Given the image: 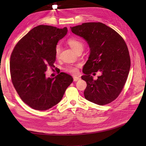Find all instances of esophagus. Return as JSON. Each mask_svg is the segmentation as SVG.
<instances>
[{"label":"esophagus","instance_id":"1","mask_svg":"<svg viewBox=\"0 0 146 146\" xmlns=\"http://www.w3.org/2000/svg\"><path fill=\"white\" fill-rule=\"evenodd\" d=\"M79 80H80V77H74V82H77Z\"/></svg>","mask_w":146,"mask_h":146}]
</instances>
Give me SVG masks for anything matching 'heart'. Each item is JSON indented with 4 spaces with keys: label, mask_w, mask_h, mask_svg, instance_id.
Masks as SVG:
<instances>
[{
    "label": "heart",
    "mask_w": 146,
    "mask_h": 146,
    "mask_svg": "<svg viewBox=\"0 0 146 146\" xmlns=\"http://www.w3.org/2000/svg\"><path fill=\"white\" fill-rule=\"evenodd\" d=\"M68 44L71 47L72 49L75 52H77L79 50H83V44L76 38H70L67 41ZM61 52V46L60 45H56L55 48V56L56 58H58L60 55ZM66 71L69 72L73 74H76L78 72V69L76 66H70L66 69Z\"/></svg>",
    "instance_id": "obj_1"
}]
</instances>
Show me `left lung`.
<instances>
[{"label": "left lung", "instance_id": "obj_1", "mask_svg": "<svg viewBox=\"0 0 146 146\" xmlns=\"http://www.w3.org/2000/svg\"><path fill=\"white\" fill-rule=\"evenodd\" d=\"M72 32L83 38L90 48L83 68L82 80L87 86L86 100L99 105L115 100L122 90L130 68L127 44L115 30L101 23H86L70 27ZM98 71L101 76L94 81L90 76Z\"/></svg>", "mask_w": 146, "mask_h": 146}]
</instances>
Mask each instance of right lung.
<instances>
[{
    "label": "right lung",
    "mask_w": 146,
    "mask_h": 146,
    "mask_svg": "<svg viewBox=\"0 0 146 146\" xmlns=\"http://www.w3.org/2000/svg\"><path fill=\"white\" fill-rule=\"evenodd\" d=\"M68 29L49 25L34 27L17 43L10 57L12 83L24 103L44 111L58 104L73 82L70 75L61 72L46 77L48 66L55 67V48L66 36Z\"/></svg>",
    "instance_id": "obj_1"
}]
</instances>
